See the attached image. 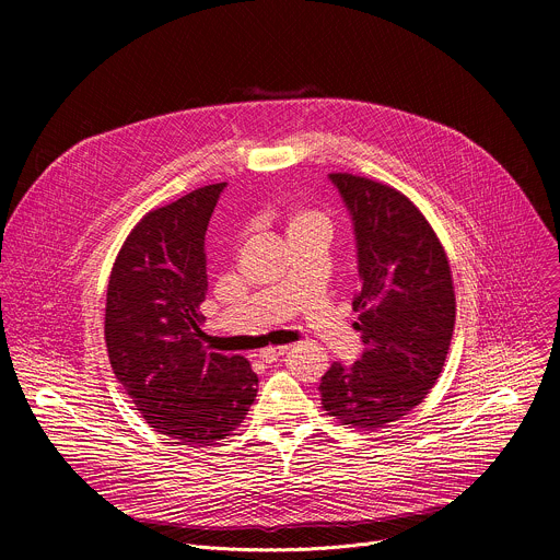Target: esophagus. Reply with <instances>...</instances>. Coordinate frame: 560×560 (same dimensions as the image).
<instances>
[{
  "label": "esophagus",
  "mask_w": 560,
  "mask_h": 560,
  "mask_svg": "<svg viewBox=\"0 0 560 560\" xmlns=\"http://www.w3.org/2000/svg\"><path fill=\"white\" fill-rule=\"evenodd\" d=\"M285 352H288L285 346H270V348H264V350L259 352V359H261L264 363H275V361H279Z\"/></svg>",
  "instance_id": "34e87169"
}]
</instances>
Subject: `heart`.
<instances>
[{
  "label": "heart",
  "instance_id": "heart-1",
  "mask_svg": "<svg viewBox=\"0 0 560 560\" xmlns=\"http://www.w3.org/2000/svg\"><path fill=\"white\" fill-rule=\"evenodd\" d=\"M301 230H326L330 232V219L326 212L310 206H296L285 217V234H294Z\"/></svg>",
  "mask_w": 560,
  "mask_h": 560
}]
</instances>
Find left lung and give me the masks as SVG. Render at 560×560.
<instances>
[{"label":"left lung","mask_w":560,"mask_h":560,"mask_svg":"<svg viewBox=\"0 0 560 560\" xmlns=\"http://www.w3.org/2000/svg\"><path fill=\"white\" fill-rule=\"evenodd\" d=\"M354 223L361 288L352 301L361 359L322 376L324 410L341 425L376 430L406 417L443 372L456 296L443 244L423 212L396 188L332 173Z\"/></svg>","instance_id":"1"}]
</instances>
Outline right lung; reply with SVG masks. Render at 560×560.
I'll use <instances>...</instances> for the list:
<instances>
[{
    "mask_svg": "<svg viewBox=\"0 0 560 560\" xmlns=\"http://www.w3.org/2000/svg\"><path fill=\"white\" fill-rule=\"evenodd\" d=\"M225 184L154 208L130 230L106 292L113 372L150 428L190 447L244 423L259 378L244 357L201 343L206 230Z\"/></svg>",
    "mask_w": 560,
    "mask_h": 560,
    "instance_id": "obj_1",
    "label": "right lung"
}]
</instances>
